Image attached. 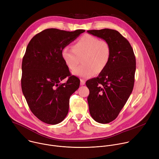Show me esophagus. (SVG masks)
I'll return each mask as SVG.
<instances>
[{
  "instance_id": "obj_1",
  "label": "esophagus",
  "mask_w": 159,
  "mask_h": 159,
  "mask_svg": "<svg viewBox=\"0 0 159 159\" xmlns=\"http://www.w3.org/2000/svg\"><path fill=\"white\" fill-rule=\"evenodd\" d=\"M85 80L83 79H80V85H85Z\"/></svg>"
}]
</instances>
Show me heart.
Returning a JSON list of instances; mask_svg holds the SVG:
<instances>
[{
  "mask_svg": "<svg viewBox=\"0 0 159 159\" xmlns=\"http://www.w3.org/2000/svg\"><path fill=\"white\" fill-rule=\"evenodd\" d=\"M111 56L109 43L90 34L80 38L72 48L65 47L61 51V57L70 70L77 67L82 58V65L72 72L73 75L87 79L95 72H102L108 65Z\"/></svg>",
  "mask_w": 159,
  "mask_h": 159,
  "instance_id": "b5f03b06",
  "label": "heart"
}]
</instances>
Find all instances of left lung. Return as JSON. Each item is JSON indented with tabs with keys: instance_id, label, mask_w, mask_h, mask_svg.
<instances>
[{
	"instance_id": "obj_1",
	"label": "left lung",
	"mask_w": 159,
	"mask_h": 159,
	"mask_svg": "<svg viewBox=\"0 0 159 159\" xmlns=\"http://www.w3.org/2000/svg\"><path fill=\"white\" fill-rule=\"evenodd\" d=\"M87 32L107 41L111 48L106 69L86 82L90 116L99 123H109L117 118L132 93L136 59L129 41L118 31L106 28Z\"/></svg>"
}]
</instances>
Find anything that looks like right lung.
Segmentation results:
<instances>
[{
  "mask_svg": "<svg viewBox=\"0 0 159 159\" xmlns=\"http://www.w3.org/2000/svg\"><path fill=\"white\" fill-rule=\"evenodd\" d=\"M84 32L47 29L28 44L22 63V90L31 112L45 123L56 125L65 119L70 96L79 87L80 80L71 76L61 51ZM66 76L67 81L61 83Z\"/></svg>",
  "mask_w": 159,
  "mask_h": 159,
  "instance_id": "1",
  "label": "right lung"
}]
</instances>
